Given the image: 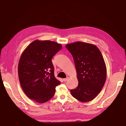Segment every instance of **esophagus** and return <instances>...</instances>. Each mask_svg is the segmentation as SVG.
Here are the masks:
<instances>
[{
	"label": "esophagus",
	"instance_id": "34e87169",
	"mask_svg": "<svg viewBox=\"0 0 126 126\" xmlns=\"http://www.w3.org/2000/svg\"><path fill=\"white\" fill-rule=\"evenodd\" d=\"M68 79H69V77H67V78H63V81L65 82V81H66L67 80H68Z\"/></svg>",
	"mask_w": 126,
	"mask_h": 126
}]
</instances>
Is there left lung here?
I'll list each match as a JSON object with an SVG mask.
<instances>
[{"label": "left lung", "instance_id": "left-lung-1", "mask_svg": "<svg viewBox=\"0 0 126 126\" xmlns=\"http://www.w3.org/2000/svg\"><path fill=\"white\" fill-rule=\"evenodd\" d=\"M66 47L73 57L78 85L70 90L71 94L81 102L93 100L104 87L107 68L103 56L96 45L77 41Z\"/></svg>", "mask_w": 126, "mask_h": 126}]
</instances>
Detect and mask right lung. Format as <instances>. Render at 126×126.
<instances>
[{"label":"right lung","mask_w":126,"mask_h":126,"mask_svg":"<svg viewBox=\"0 0 126 126\" xmlns=\"http://www.w3.org/2000/svg\"><path fill=\"white\" fill-rule=\"evenodd\" d=\"M62 48L55 41L36 40L22 52L18 63L19 79L30 99L42 104L54 96L60 81L55 77L51 59Z\"/></svg>","instance_id":"add662e5"}]
</instances>
